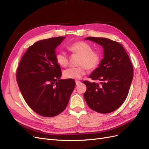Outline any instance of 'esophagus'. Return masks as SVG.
<instances>
[{"instance_id":"1","label":"esophagus","mask_w":149,"mask_h":149,"mask_svg":"<svg viewBox=\"0 0 149 149\" xmlns=\"http://www.w3.org/2000/svg\"><path fill=\"white\" fill-rule=\"evenodd\" d=\"M80 83V81H79V80H76V81H75V84H76V85H79Z\"/></svg>"}]
</instances>
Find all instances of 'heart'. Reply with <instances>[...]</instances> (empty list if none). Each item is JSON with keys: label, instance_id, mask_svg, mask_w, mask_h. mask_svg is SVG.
<instances>
[{"label": "heart", "instance_id": "obj_1", "mask_svg": "<svg viewBox=\"0 0 149 149\" xmlns=\"http://www.w3.org/2000/svg\"><path fill=\"white\" fill-rule=\"evenodd\" d=\"M68 48L70 51L80 55L79 61V67L70 68L63 72L66 79H80L87 73V69L93 70L98 66L100 62V56L98 52L92 50V47L84 41H77L70 45ZM57 63L62 67H66L69 63L68 56L65 52L60 51L56 55Z\"/></svg>", "mask_w": 149, "mask_h": 149}]
</instances>
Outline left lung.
<instances>
[{
  "instance_id": "8db88e82",
  "label": "left lung",
  "mask_w": 149,
  "mask_h": 149,
  "mask_svg": "<svg viewBox=\"0 0 149 149\" xmlns=\"http://www.w3.org/2000/svg\"><path fill=\"white\" fill-rule=\"evenodd\" d=\"M86 40L103 47V59L89 76L93 80L84 81L87 90L84 97L88 106L100 113H111L126 99L133 78V67L123 46L105 38L88 37Z\"/></svg>"
}]
</instances>
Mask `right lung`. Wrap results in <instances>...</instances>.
Here are the masks:
<instances>
[{
    "mask_svg": "<svg viewBox=\"0 0 149 149\" xmlns=\"http://www.w3.org/2000/svg\"><path fill=\"white\" fill-rule=\"evenodd\" d=\"M65 37L40 40L28 47L17 70V81L24 100L33 111L54 117L68 106L75 86L73 79H61L56 48Z\"/></svg>",
    "mask_w": 149,
    "mask_h": 149,
    "instance_id": "right-lung-1",
    "label": "right lung"
}]
</instances>
